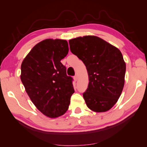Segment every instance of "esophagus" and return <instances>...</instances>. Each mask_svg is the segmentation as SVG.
<instances>
[{
  "label": "esophagus",
  "mask_w": 147,
  "mask_h": 147,
  "mask_svg": "<svg viewBox=\"0 0 147 147\" xmlns=\"http://www.w3.org/2000/svg\"><path fill=\"white\" fill-rule=\"evenodd\" d=\"M74 80H75V81H77L78 79V75H75V76H74Z\"/></svg>",
  "instance_id": "34e87169"
}]
</instances>
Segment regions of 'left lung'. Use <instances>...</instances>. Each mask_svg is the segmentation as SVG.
<instances>
[{
    "label": "left lung",
    "instance_id": "8db88e82",
    "mask_svg": "<svg viewBox=\"0 0 147 147\" xmlns=\"http://www.w3.org/2000/svg\"><path fill=\"white\" fill-rule=\"evenodd\" d=\"M71 53L87 69L89 84L83 97L90 110H109L123 90L126 64L118 48L96 36H84L69 41Z\"/></svg>",
    "mask_w": 147,
    "mask_h": 147
}]
</instances>
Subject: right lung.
Segmentation results:
<instances>
[{
  "instance_id": "obj_1",
  "label": "right lung",
  "mask_w": 147,
  "mask_h": 147,
  "mask_svg": "<svg viewBox=\"0 0 147 147\" xmlns=\"http://www.w3.org/2000/svg\"><path fill=\"white\" fill-rule=\"evenodd\" d=\"M69 51L67 41L43 40L34 46L22 62L21 80L30 99L49 118L67 111L74 93L73 78L61 60Z\"/></svg>"
}]
</instances>
